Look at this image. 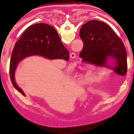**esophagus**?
I'll use <instances>...</instances> for the list:
<instances>
[{
  "instance_id": "34e87169",
  "label": "esophagus",
  "mask_w": 134,
  "mask_h": 134,
  "mask_svg": "<svg viewBox=\"0 0 134 134\" xmlns=\"http://www.w3.org/2000/svg\"><path fill=\"white\" fill-rule=\"evenodd\" d=\"M70 58H72V59H74V58H75V53H74V52H71V53H70Z\"/></svg>"
}]
</instances>
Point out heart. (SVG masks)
I'll use <instances>...</instances> for the list:
<instances>
[{
    "label": "heart",
    "mask_w": 134,
    "mask_h": 134,
    "mask_svg": "<svg viewBox=\"0 0 134 134\" xmlns=\"http://www.w3.org/2000/svg\"><path fill=\"white\" fill-rule=\"evenodd\" d=\"M71 69L73 71H76V76H80L81 73L80 72L83 71L89 70L90 71H93L96 70H98V67L93 63V62H89V63L84 65L82 64H78V63H74L71 65ZM97 77L96 76H91V75H87L85 76L83 79H85V83H89V82L92 81V80H96L97 79Z\"/></svg>",
    "instance_id": "obj_1"
}]
</instances>
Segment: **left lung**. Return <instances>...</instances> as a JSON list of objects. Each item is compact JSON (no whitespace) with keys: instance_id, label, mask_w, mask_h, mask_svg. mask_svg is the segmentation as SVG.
<instances>
[{"instance_id":"1","label":"left lung","mask_w":134,"mask_h":134,"mask_svg":"<svg viewBox=\"0 0 134 134\" xmlns=\"http://www.w3.org/2000/svg\"><path fill=\"white\" fill-rule=\"evenodd\" d=\"M79 35L83 48L79 54L82 61L93 62L96 65L112 69L120 75L127 71V51L123 41L109 25L103 22L92 20L82 26ZM112 58L116 66L110 67L108 58Z\"/></svg>"}]
</instances>
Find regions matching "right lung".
Returning a JSON list of instances; mask_svg holds the SVG:
<instances>
[{"label": "right lung", "mask_w": 134, "mask_h": 134, "mask_svg": "<svg viewBox=\"0 0 134 134\" xmlns=\"http://www.w3.org/2000/svg\"><path fill=\"white\" fill-rule=\"evenodd\" d=\"M39 55L51 60L68 61L69 52L63 45L54 28L46 24H37L27 28L14 46L10 63V76L14 87L25 94L15 81V71L19 63L26 57Z\"/></svg>", "instance_id": "right-lung-1"}]
</instances>
